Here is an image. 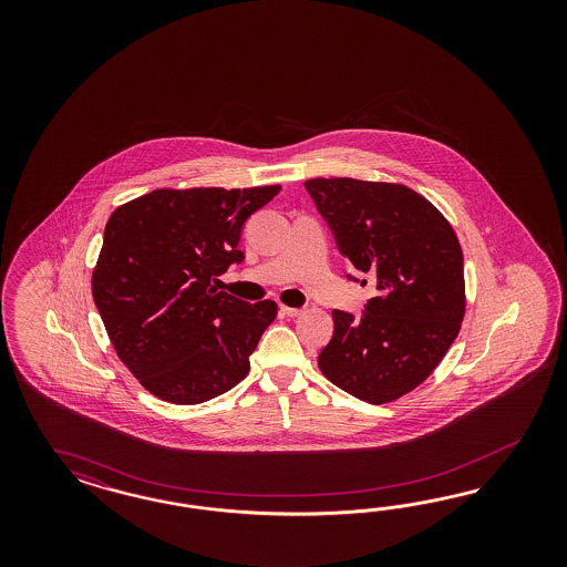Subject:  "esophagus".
Returning a JSON list of instances; mask_svg holds the SVG:
<instances>
[{
  "label": "esophagus",
  "instance_id": "34e87169",
  "mask_svg": "<svg viewBox=\"0 0 567 567\" xmlns=\"http://www.w3.org/2000/svg\"><path fill=\"white\" fill-rule=\"evenodd\" d=\"M280 313H282V316H287V318H297V316H301V313H303V309L287 308V306H282V308H280Z\"/></svg>",
  "mask_w": 567,
  "mask_h": 567
}]
</instances>
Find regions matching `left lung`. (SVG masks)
<instances>
[{
    "label": "left lung",
    "mask_w": 567,
    "mask_h": 567,
    "mask_svg": "<svg viewBox=\"0 0 567 567\" xmlns=\"http://www.w3.org/2000/svg\"><path fill=\"white\" fill-rule=\"evenodd\" d=\"M306 189L339 251L374 278L378 291L361 316L332 311L334 334L318 365L349 395L374 405L395 401L432 374L460 334L462 245L445 216L405 185L311 178Z\"/></svg>",
    "instance_id": "1"
}]
</instances>
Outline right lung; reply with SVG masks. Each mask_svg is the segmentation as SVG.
I'll return each mask as SVG.
<instances>
[{"label": "right lung", "instance_id": "1", "mask_svg": "<svg viewBox=\"0 0 567 567\" xmlns=\"http://www.w3.org/2000/svg\"><path fill=\"white\" fill-rule=\"evenodd\" d=\"M278 190L157 189L110 216L93 301L122 363L152 395L195 405L247 377L278 306L240 301L214 282L243 261V224Z\"/></svg>", "mask_w": 567, "mask_h": 567}]
</instances>
